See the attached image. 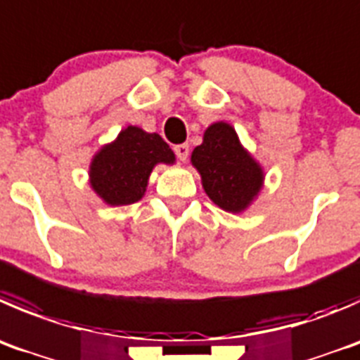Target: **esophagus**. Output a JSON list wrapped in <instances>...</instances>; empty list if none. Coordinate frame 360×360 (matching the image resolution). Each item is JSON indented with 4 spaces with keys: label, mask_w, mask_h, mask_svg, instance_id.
<instances>
[{
    "label": "esophagus",
    "mask_w": 360,
    "mask_h": 360,
    "mask_svg": "<svg viewBox=\"0 0 360 360\" xmlns=\"http://www.w3.org/2000/svg\"><path fill=\"white\" fill-rule=\"evenodd\" d=\"M174 153H176V156L179 158V162H186L188 155H190V146H188V144H177L176 148H174Z\"/></svg>",
    "instance_id": "34e87169"
}]
</instances>
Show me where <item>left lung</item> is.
<instances>
[{
	"instance_id": "8db88e82",
	"label": "left lung",
	"mask_w": 360,
	"mask_h": 360,
	"mask_svg": "<svg viewBox=\"0 0 360 360\" xmlns=\"http://www.w3.org/2000/svg\"><path fill=\"white\" fill-rule=\"evenodd\" d=\"M202 188L223 211H246L264 186V169L244 149L237 131L225 121H216L204 131V141L191 153Z\"/></svg>"
}]
</instances>
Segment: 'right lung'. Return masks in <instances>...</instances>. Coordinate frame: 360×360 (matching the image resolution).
Segmentation results:
<instances>
[{"label":"right lung","instance_id":"right-lung-1","mask_svg":"<svg viewBox=\"0 0 360 360\" xmlns=\"http://www.w3.org/2000/svg\"><path fill=\"white\" fill-rule=\"evenodd\" d=\"M160 163H176L169 144L158 134L130 124L93 156L89 184L107 205L134 204L144 197L149 176Z\"/></svg>","mask_w":360,"mask_h":360}]
</instances>
